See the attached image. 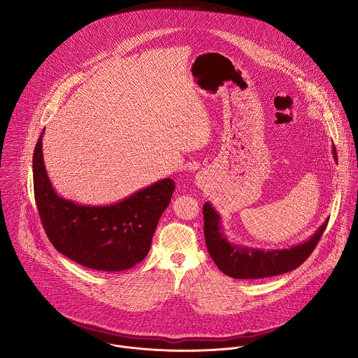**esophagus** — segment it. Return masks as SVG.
I'll return each instance as SVG.
<instances>
[{"instance_id":"esophagus-1","label":"esophagus","mask_w":358,"mask_h":358,"mask_svg":"<svg viewBox=\"0 0 358 358\" xmlns=\"http://www.w3.org/2000/svg\"><path fill=\"white\" fill-rule=\"evenodd\" d=\"M196 183H197V186H199V187H204L205 176L203 173H199V175L196 176Z\"/></svg>"}]
</instances>
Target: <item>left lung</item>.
Instances as JSON below:
<instances>
[{"instance_id": "1", "label": "left lung", "mask_w": 358, "mask_h": 358, "mask_svg": "<svg viewBox=\"0 0 358 358\" xmlns=\"http://www.w3.org/2000/svg\"><path fill=\"white\" fill-rule=\"evenodd\" d=\"M332 155L338 164L335 146H332ZM203 209L205 244L209 255L222 273L240 280L266 278L295 270L314 251L329 220L327 217L315 233L301 244L282 250H260L231 243L224 233L219 212L210 203H205Z\"/></svg>"}]
</instances>
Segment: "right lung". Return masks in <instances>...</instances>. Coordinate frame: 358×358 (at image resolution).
I'll use <instances>...</instances> for the list:
<instances>
[{
    "label": "right lung",
    "mask_w": 358,
    "mask_h": 358,
    "mask_svg": "<svg viewBox=\"0 0 358 358\" xmlns=\"http://www.w3.org/2000/svg\"><path fill=\"white\" fill-rule=\"evenodd\" d=\"M41 132L33 155L34 197L52 245L88 268L122 271L150 251L154 231L171 203L175 182L161 179L110 205H84L63 199L52 186L43 155Z\"/></svg>",
    "instance_id": "obj_1"
}]
</instances>
